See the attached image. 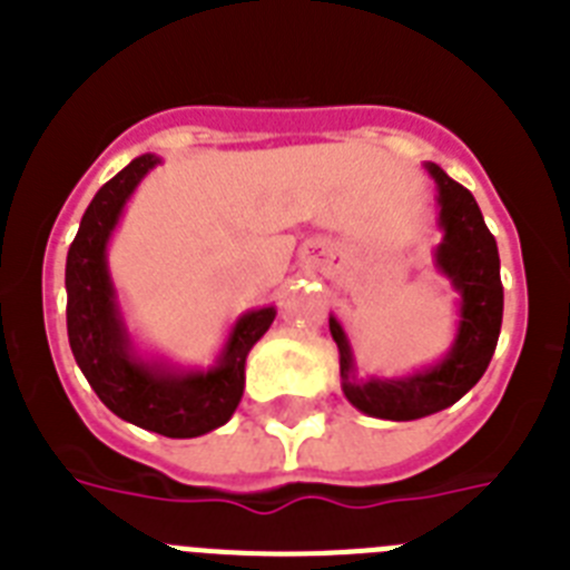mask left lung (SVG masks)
<instances>
[{
    "label": "left lung",
    "instance_id": "8db88e82",
    "mask_svg": "<svg viewBox=\"0 0 570 570\" xmlns=\"http://www.w3.org/2000/svg\"><path fill=\"white\" fill-rule=\"evenodd\" d=\"M425 170L436 183L442 242L434 250V265L460 294V325L454 345L436 365L407 376H360L354 351L345 328L331 316V336L340 347L342 394L347 402L376 420H422L454 405L485 374L497 351L502 328V282L500 250L488 230L482 210L468 188L454 183L440 165L428 163Z\"/></svg>",
    "mask_w": 570,
    "mask_h": 570
}]
</instances>
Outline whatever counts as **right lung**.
Returning a JSON list of instances; mask_svg holds the SVG:
<instances>
[{
  "label": "right lung",
  "instance_id": "1",
  "mask_svg": "<svg viewBox=\"0 0 570 570\" xmlns=\"http://www.w3.org/2000/svg\"><path fill=\"white\" fill-rule=\"evenodd\" d=\"M163 163L142 154L97 190L68 250V340L85 380L119 420L170 440L203 436L234 416L245 391V360L271 328L276 308L242 314L210 367H176L136 351L116 302L108 242L136 185Z\"/></svg>",
  "mask_w": 570,
  "mask_h": 570
}]
</instances>
